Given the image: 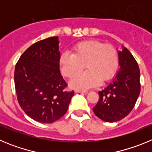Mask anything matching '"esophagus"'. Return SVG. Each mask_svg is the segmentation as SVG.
I'll return each mask as SVG.
<instances>
[{"mask_svg": "<svg viewBox=\"0 0 152 152\" xmlns=\"http://www.w3.org/2000/svg\"><path fill=\"white\" fill-rule=\"evenodd\" d=\"M75 92H76V93H87V91H82V90L76 89V90H75Z\"/></svg>", "mask_w": 152, "mask_h": 152, "instance_id": "esophagus-1", "label": "esophagus"}]
</instances>
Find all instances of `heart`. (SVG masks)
<instances>
[{
  "instance_id": "1",
  "label": "heart",
  "mask_w": 152,
  "mask_h": 152,
  "mask_svg": "<svg viewBox=\"0 0 152 152\" xmlns=\"http://www.w3.org/2000/svg\"><path fill=\"white\" fill-rule=\"evenodd\" d=\"M119 57L116 49L110 44L96 40L80 42L73 48L72 54L63 52L59 58L64 76L72 77L84 67V72L75 75L70 81L72 88L87 90L94 88L100 81L108 80L116 73Z\"/></svg>"
}]
</instances>
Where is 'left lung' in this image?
I'll return each instance as SVG.
<instances>
[{
	"label": "left lung",
	"mask_w": 152,
	"mask_h": 152,
	"mask_svg": "<svg viewBox=\"0 0 152 152\" xmlns=\"http://www.w3.org/2000/svg\"><path fill=\"white\" fill-rule=\"evenodd\" d=\"M118 55L119 72L107 88L98 92L100 99L93 108L98 118L108 123L126 117L140 94V71L135 58L125 47Z\"/></svg>",
	"instance_id": "8db88e82"
}]
</instances>
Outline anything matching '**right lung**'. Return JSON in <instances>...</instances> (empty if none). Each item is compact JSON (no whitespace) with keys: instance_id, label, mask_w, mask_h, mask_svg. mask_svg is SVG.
<instances>
[{"instance_id":"1","label":"right lung","mask_w":152,"mask_h":152,"mask_svg":"<svg viewBox=\"0 0 152 152\" xmlns=\"http://www.w3.org/2000/svg\"><path fill=\"white\" fill-rule=\"evenodd\" d=\"M58 36L29 46L20 56L14 71L17 100L25 113L33 120L52 123L66 113L74 96L59 69Z\"/></svg>"}]
</instances>
